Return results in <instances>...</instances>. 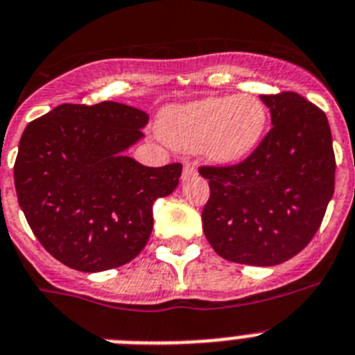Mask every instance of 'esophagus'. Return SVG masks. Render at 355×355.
<instances>
[{
	"instance_id": "esophagus-1",
	"label": "esophagus",
	"mask_w": 355,
	"mask_h": 355,
	"mask_svg": "<svg viewBox=\"0 0 355 355\" xmlns=\"http://www.w3.org/2000/svg\"><path fill=\"white\" fill-rule=\"evenodd\" d=\"M195 175H196L195 164H193V162H186V164H184V171H182V178H184V180L195 177Z\"/></svg>"
}]
</instances>
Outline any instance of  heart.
<instances>
[{
	"instance_id": "1",
	"label": "heart",
	"mask_w": 355,
	"mask_h": 355,
	"mask_svg": "<svg viewBox=\"0 0 355 355\" xmlns=\"http://www.w3.org/2000/svg\"><path fill=\"white\" fill-rule=\"evenodd\" d=\"M267 128V110L254 95L205 97L162 110L159 135L184 153L198 151L211 164L231 166L258 148Z\"/></svg>"
}]
</instances>
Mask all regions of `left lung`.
<instances>
[{
  "label": "left lung",
  "mask_w": 355,
  "mask_h": 355,
  "mask_svg": "<svg viewBox=\"0 0 355 355\" xmlns=\"http://www.w3.org/2000/svg\"><path fill=\"white\" fill-rule=\"evenodd\" d=\"M272 128L245 160L204 166L209 200L202 227L214 252L269 267L303 251L334 195L336 157L327 115L296 92L260 95Z\"/></svg>",
  "instance_id": "1"
}]
</instances>
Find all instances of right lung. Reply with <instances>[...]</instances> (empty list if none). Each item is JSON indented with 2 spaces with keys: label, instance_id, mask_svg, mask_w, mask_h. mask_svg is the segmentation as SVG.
Returning a JSON list of instances; mask_svg holds the SVG:
<instances>
[{
  "label": "right lung",
  "instance_id": "obj_1",
  "mask_svg": "<svg viewBox=\"0 0 355 355\" xmlns=\"http://www.w3.org/2000/svg\"><path fill=\"white\" fill-rule=\"evenodd\" d=\"M148 119L104 101L61 104L25 128L14 164L17 202L41 245L67 267H121L150 240L153 202L175 191L182 164L148 168L126 157Z\"/></svg>",
  "mask_w": 355,
  "mask_h": 355
}]
</instances>
